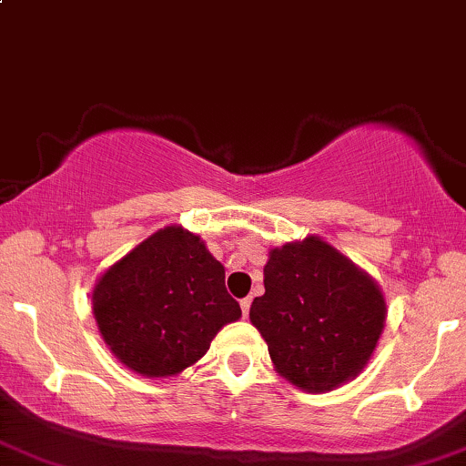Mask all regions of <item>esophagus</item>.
Instances as JSON below:
<instances>
[{"mask_svg":"<svg viewBox=\"0 0 466 466\" xmlns=\"http://www.w3.org/2000/svg\"><path fill=\"white\" fill-rule=\"evenodd\" d=\"M239 307H242V316H244V319H247L248 309H251V299H242V300H239Z\"/></svg>","mask_w":466,"mask_h":466,"instance_id":"34e87169","label":"esophagus"}]
</instances>
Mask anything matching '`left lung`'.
<instances>
[{
	"mask_svg": "<svg viewBox=\"0 0 466 466\" xmlns=\"http://www.w3.org/2000/svg\"><path fill=\"white\" fill-rule=\"evenodd\" d=\"M248 319L267 340L278 375L328 392L366 368L386 323L381 289L316 235L268 251L265 294Z\"/></svg>",
	"mask_w": 466,
	"mask_h": 466,
	"instance_id": "8db88e82",
	"label": "left lung"
}]
</instances>
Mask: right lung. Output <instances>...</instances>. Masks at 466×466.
<instances>
[{
  "mask_svg": "<svg viewBox=\"0 0 466 466\" xmlns=\"http://www.w3.org/2000/svg\"><path fill=\"white\" fill-rule=\"evenodd\" d=\"M91 305L114 357L143 377L179 375L242 316L224 287V267L181 227L159 228L109 267Z\"/></svg>",
  "mask_w": 466,
  "mask_h": 466,
  "instance_id": "1",
  "label": "right lung"
}]
</instances>
